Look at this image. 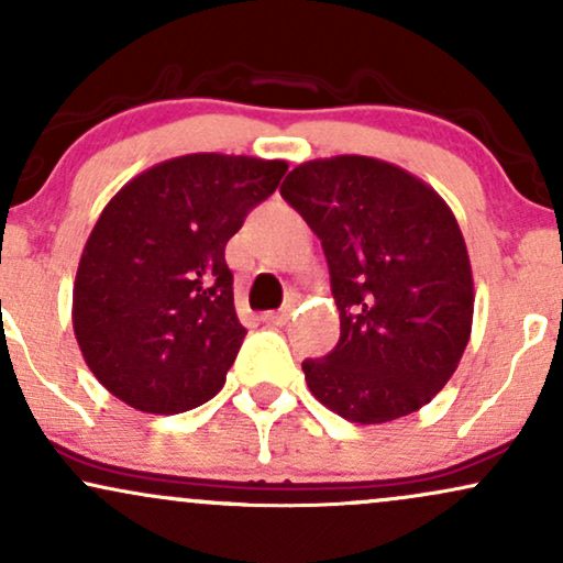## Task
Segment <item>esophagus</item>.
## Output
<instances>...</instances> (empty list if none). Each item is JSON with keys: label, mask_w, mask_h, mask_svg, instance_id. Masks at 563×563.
Wrapping results in <instances>:
<instances>
[{"label": "esophagus", "mask_w": 563, "mask_h": 563, "mask_svg": "<svg viewBox=\"0 0 563 563\" xmlns=\"http://www.w3.org/2000/svg\"><path fill=\"white\" fill-rule=\"evenodd\" d=\"M264 320H267L269 324H288V320H290V309L267 311V314H264Z\"/></svg>", "instance_id": "1"}]
</instances>
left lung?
Segmentation results:
<instances>
[{
	"mask_svg": "<svg viewBox=\"0 0 563 563\" xmlns=\"http://www.w3.org/2000/svg\"><path fill=\"white\" fill-rule=\"evenodd\" d=\"M283 199L322 241L341 338L301 364L311 396L356 424L422 409L472 335L475 280L451 207L390 162L338 154L294 167Z\"/></svg>",
	"mask_w": 563,
	"mask_h": 563,
	"instance_id": "8db88e82",
	"label": "left lung"
}]
</instances>
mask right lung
Segmentation results:
<instances>
[{
    "label": "right lung",
    "instance_id": "add662e5",
    "mask_svg": "<svg viewBox=\"0 0 563 563\" xmlns=\"http://www.w3.org/2000/svg\"><path fill=\"white\" fill-rule=\"evenodd\" d=\"M286 170L283 159L183 154L101 209L78 262L73 330L114 398L180 415L220 393L246 335L225 246Z\"/></svg>",
    "mask_w": 563,
    "mask_h": 563
}]
</instances>
